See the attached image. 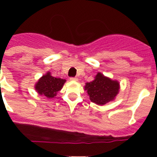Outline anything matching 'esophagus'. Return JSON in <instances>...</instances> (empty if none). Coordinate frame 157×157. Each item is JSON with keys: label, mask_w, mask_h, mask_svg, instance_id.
Segmentation results:
<instances>
[{"label": "esophagus", "mask_w": 157, "mask_h": 157, "mask_svg": "<svg viewBox=\"0 0 157 157\" xmlns=\"http://www.w3.org/2000/svg\"><path fill=\"white\" fill-rule=\"evenodd\" d=\"M70 80H71V81H78V78H76V77H71L70 78Z\"/></svg>", "instance_id": "1"}]
</instances>
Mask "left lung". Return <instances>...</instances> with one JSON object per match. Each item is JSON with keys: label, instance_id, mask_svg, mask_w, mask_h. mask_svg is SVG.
Segmentation results:
<instances>
[{"label": "left lung", "instance_id": "8db88e82", "mask_svg": "<svg viewBox=\"0 0 157 157\" xmlns=\"http://www.w3.org/2000/svg\"><path fill=\"white\" fill-rule=\"evenodd\" d=\"M119 86L120 84L117 81L111 80L98 73L94 81L86 84L85 90L92 102L103 105L114 99L119 92Z\"/></svg>", "mask_w": 157, "mask_h": 157}]
</instances>
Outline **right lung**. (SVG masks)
I'll return each mask as SVG.
<instances>
[{
  "label": "right lung",
  "instance_id": "right-lung-1",
  "mask_svg": "<svg viewBox=\"0 0 157 157\" xmlns=\"http://www.w3.org/2000/svg\"><path fill=\"white\" fill-rule=\"evenodd\" d=\"M66 80L59 78H55L51 76L48 72L37 82L35 86L36 90L40 95L45 96L48 98H52L56 95L63 87Z\"/></svg>",
  "mask_w": 157,
  "mask_h": 157
}]
</instances>
